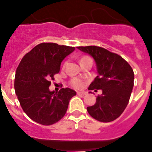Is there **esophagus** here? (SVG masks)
Wrapping results in <instances>:
<instances>
[{
	"instance_id": "esophagus-1",
	"label": "esophagus",
	"mask_w": 152,
	"mask_h": 152,
	"mask_svg": "<svg viewBox=\"0 0 152 152\" xmlns=\"http://www.w3.org/2000/svg\"><path fill=\"white\" fill-rule=\"evenodd\" d=\"M77 95L84 96V95H86V92H85V91H77Z\"/></svg>"
}]
</instances>
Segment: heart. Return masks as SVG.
<instances>
[{
	"mask_svg": "<svg viewBox=\"0 0 152 152\" xmlns=\"http://www.w3.org/2000/svg\"><path fill=\"white\" fill-rule=\"evenodd\" d=\"M83 59V58H82ZM70 84L73 88H80L84 86V80H82L80 79L79 78H73L72 79V80L70 81Z\"/></svg>",
	"mask_w": 152,
	"mask_h": 152,
	"instance_id": "heart-1",
	"label": "heart"
}]
</instances>
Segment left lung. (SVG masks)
<instances>
[{
    "instance_id": "obj_1",
    "label": "left lung",
    "mask_w": 152,
    "mask_h": 152,
    "mask_svg": "<svg viewBox=\"0 0 152 152\" xmlns=\"http://www.w3.org/2000/svg\"><path fill=\"white\" fill-rule=\"evenodd\" d=\"M94 59L98 76L88 90L101 89L94 105L87 107L91 117L107 123L117 119L129 102L134 86V72L129 64L118 54L97 46L77 47ZM91 92V91H90Z\"/></svg>"
}]
</instances>
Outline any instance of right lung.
Instances as JSON below:
<instances>
[{"mask_svg":"<svg viewBox=\"0 0 152 152\" xmlns=\"http://www.w3.org/2000/svg\"><path fill=\"white\" fill-rule=\"evenodd\" d=\"M74 47L41 43L22 58L16 71L14 88L23 111L35 122L52 125L64 116L76 92L69 88L49 90L51 80L60 72L61 62Z\"/></svg>","mask_w":152,"mask_h":152,"instance_id":"add662e5","label":"right lung"}]
</instances>
